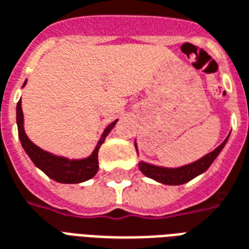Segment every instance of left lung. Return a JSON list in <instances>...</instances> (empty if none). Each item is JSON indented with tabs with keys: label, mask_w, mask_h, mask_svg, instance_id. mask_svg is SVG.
I'll return each instance as SVG.
<instances>
[{
	"label": "left lung",
	"mask_w": 249,
	"mask_h": 249,
	"mask_svg": "<svg viewBox=\"0 0 249 249\" xmlns=\"http://www.w3.org/2000/svg\"><path fill=\"white\" fill-rule=\"evenodd\" d=\"M229 137V135H228ZM228 137L224 141L223 143L220 144L218 147L213 150L212 153L206 154L202 158H200L198 161L192 162L189 165H185V166L181 167H161L156 166V165H150V163H146V162H139L138 166L141 169V172L143 173L146 177L153 178L161 184L166 185H181L188 182L190 179H193L195 177H197L198 174H202V173L208 170V167L211 166L213 163V161L217 158V156L220 154V151L224 149V146L228 141ZM135 147H137V143H135Z\"/></svg>",
	"instance_id": "1"
}]
</instances>
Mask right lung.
Returning <instances> with one entry per match:
<instances>
[{
    "label": "right lung",
    "instance_id": "right-lung-1",
    "mask_svg": "<svg viewBox=\"0 0 249 249\" xmlns=\"http://www.w3.org/2000/svg\"><path fill=\"white\" fill-rule=\"evenodd\" d=\"M26 84V80L24 86ZM22 86V87H24ZM116 121L110 123L100 137L99 142L92 151V154L83 160H68L65 157H57L51 154L45 150L40 149L38 146L32 142L31 139L26 137L24 130V114L21 108V99L17 103V127H18V138L25 150V153L29 156L32 162L36 165L40 170H43L49 178L57 181L60 184H79L84 182L89 178H92L99 169L98 162V151L102 143L105 142L106 137L108 135L112 127L116 124Z\"/></svg>",
    "mask_w": 249,
    "mask_h": 249
}]
</instances>
